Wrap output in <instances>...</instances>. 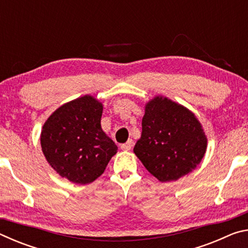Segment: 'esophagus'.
Masks as SVG:
<instances>
[{"instance_id":"obj_1","label":"esophagus","mask_w":248,"mask_h":248,"mask_svg":"<svg viewBox=\"0 0 248 248\" xmlns=\"http://www.w3.org/2000/svg\"><path fill=\"white\" fill-rule=\"evenodd\" d=\"M132 146H133V141L131 139H129L127 142H125V143L121 144L120 148H121V150H124V151H129V150L132 149Z\"/></svg>"}]
</instances>
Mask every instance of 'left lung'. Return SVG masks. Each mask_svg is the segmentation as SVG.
Wrapping results in <instances>:
<instances>
[{
  "label": "left lung",
  "mask_w": 248,
  "mask_h": 248,
  "mask_svg": "<svg viewBox=\"0 0 248 248\" xmlns=\"http://www.w3.org/2000/svg\"><path fill=\"white\" fill-rule=\"evenodd\" d=\"M207 145L202 124L189 109L162 95L145 104L133 152L159 182H173L194 170Z\"/></svg>",
  "instance_id": "left-lung-1"
}]
</instances>
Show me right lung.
I'll list each match as a JSON object with an SVG mask.
<instances>
[{
	"label": "right lung",
	"mask_w": 248,
	"mask_h": 248,
	"mask_svg": "<svg viewBox=\"0 0 248 248\" xmlns=\"http://www.w3.org/2000/svg\"><path fill=\"white\" fill-rule=\"evenodd\" d=\"M103 104L91 95L56 109L40 133L41 150L49 165L73 184L93 183L117 153L115 142L103 131Z\"/></svg>",
	"instance_id": "add662e5"
}]
</instances>
